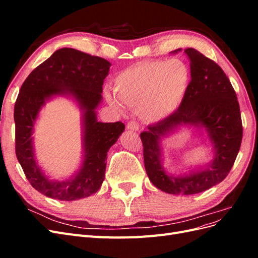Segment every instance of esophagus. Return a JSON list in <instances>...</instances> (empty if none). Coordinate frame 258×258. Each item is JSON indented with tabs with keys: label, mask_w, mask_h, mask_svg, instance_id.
<instances>
[{
	"label": "esophagus",
	"mask_w": 258,
	"mask_h": 258,
	"mask_svg": "<svg viewBox=\"0 0 258 258\" xmlns=\"http://www.w3.org/2000/svg\"><path fill=\"white\" fill-rule=\"evenodd\" d=\"M127 129L137 131V130H139V123L135 120H129L127 123Z\"/></svg>",
	"instance_id": "esophagus-1"
}]
</instances>
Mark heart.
<instances>
[{"mask_svg": "<svg viewBox=\"0 0 258 258\" xmlns=\"http://www.w3.org/2000/svg\"><path fill=\"white\" fill-rule=\"evenodd\" d=\"M190 84V70L183 60L143 61L123 70L114 80V92H105L112 106L138 110L142 119L160 121L181 106Z\"/></svg>", "mask_w": 258, "mask_h": 258, "instance_id": "1", "label": "heart"}]
</instances>
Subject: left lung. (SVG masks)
Listing matches in <instances>:
<instances>
[{
    "label": "left lung",
    "mask_w": 258,
    "mask_h": 258,
    "mask_svg": "<svg viewBox=\"0 0 258 258\" xmlns=\"http://www.w3.org/2000/svg\"><path fill=\"white\" fill-rule=\"evenodd\" d=\"M184 51L190 60L191 80L183 103L174 114L150 124L148 130L140 135L151 182L160 190L173 195L198 194L221 183L235 163L243 135L236 91L222 68L196 49ZM183 124H201L207 129L216 145V158L204 171L172 178L160 166L159 141Z\"/></svg>",
    "instance_id": "obj_1"
}]
</instances>
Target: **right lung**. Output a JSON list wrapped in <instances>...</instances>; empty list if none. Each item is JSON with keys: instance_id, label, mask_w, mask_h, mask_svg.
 <instances>
[{"instance_id": "add662e5", "label": "right lung", "mask_w": 258, "mask_h": 258, "mask_svg": "<svg viewBox=\"0 0 258 258\" xmlns=\"http://www.w3.org/2000/svg\"><path fill=\"white\" fill-rule=\"evenodd\" d=\"M110 66L101 57L61 48L36 67L21 86L14 110L15 151L28 181L45 196L72 201L90 196L102 185L107 151L124 130L121 121L96 119L95 110L102 98V86ZM60 93H70L86 110L85 158L81 172L74 179L51 182L36 166L30 136L43 101Z\"/></svg>"}]
</instances>
